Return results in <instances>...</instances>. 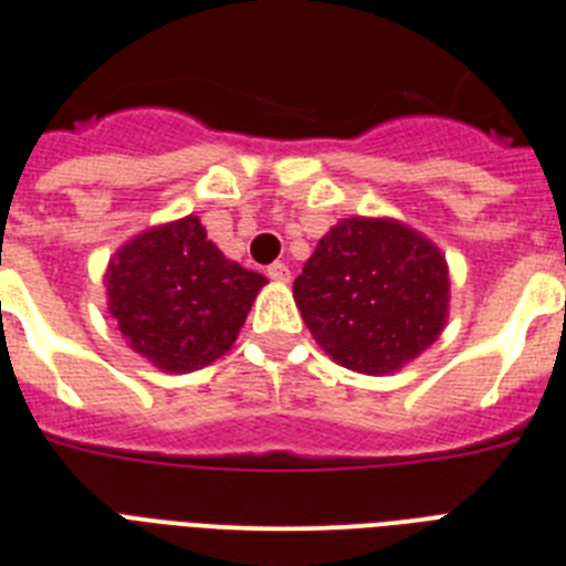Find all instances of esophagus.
<instances>
[{
  "mask_svg": "<svg viewBox=\"0 0 566 566\" xmlns=\"http://www.w3.org/2000/svg\"><path fill=\"white\" fill-rule=\"evenodd\" d=\"M268 279H273V282H290V268L284 262H273L268 268Z\"/></svg>",
  "mask_w": 566,
  "mask_h": 566,
  "instance_id": "1",
  "label": "esophagus"
}]
</instances>
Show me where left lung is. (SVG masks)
Returning a JSON list of instances; mask_svg holds the SVG:
<instances>
[{"mask_svg":"<svg viewBox=\"0 0 566 566\" xmlns=\"http://www.w3.org/2000/svg\"><path fill=\"white\" fill-rule=\"evenodd\" d=\"M293 298L315 344L364 375H391L440 338L446 253L391 217H346L318 239Z\"/></svg>","mask_w":566,"mask_h":566,"instance_id":"obj_1","label":"left lung"}]
</instances>
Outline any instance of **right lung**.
Returning <instances> with one entry per match:
<instances>
[{"instance_id": "obj_1", "label": "right lung", "mask_w": 566, "mask_h": 566, "mask_svg": "<svg viewBox=\"0 0 566 566\" xmlns=\"http://www.w3.org/2000/svg\"><path fill=\"white\" fill-rule=\"evenodd\" d=\"M106 307L129 349L171 375L228 353L268 284L206 237L200 217L151 226L115 251Z\"/></svg>"}]
</instances>
